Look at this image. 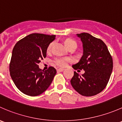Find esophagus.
Instances as JSON below:
<instances>
[{
	"instance_id": "esophagus-1",
	"label": "esophagus",
	"mask_w": 122,
	"mask_h": 122,
	"mask_svg": "<svg viewBox=\"0 0 122 122\" xmlns=\"http://www.w3.org/2000/svg\"><path fill=\"white\" fill-rule=\"evenodd\" d=\"M64 70V68H59V69L57 70V72H62Z\"/></svg>"
}]
</instances>
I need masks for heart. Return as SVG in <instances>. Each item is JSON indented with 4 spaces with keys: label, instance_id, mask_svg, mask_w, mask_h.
Segmentation results:
<instances>
[{
    "label": "heart",
    "instance_id": "obj_1",
    "mask_svg": "<svg viewBox=\"0 0 122 122\" xmlns=\"http://www.w3.org/2000/svg\"><path fill=\"white\" fill-rule=\"evenodd\" d=\"M63 43L64 44V45L68 48V49H71V48H77V43L74 39H73L72 38H70V37H67V38L64 39L63 41ZM53 45L54 43L52 42L49 45V46L47 48V52H50L51 51L52 48L53 46ZM71 60L69 58H57L54 61V63L55 65H56L57 66L60 67H65L66 66H67V64L68 62H71Z\"/></svg>",
    "mask_w": 122,
    "mask_h": 122
}]
</instances>
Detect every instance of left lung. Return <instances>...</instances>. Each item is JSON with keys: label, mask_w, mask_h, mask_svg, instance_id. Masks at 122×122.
Masks as SVG:
<instances>
[{"label": "left lung", "mask_w": 122, "mask_h": 122, "mask_svg": "<svg viewBox=\"0 0 122 122\" xmlns=\"http://www.w3.org/2000/svg\"><path fill=\"white\" fill-rule=\"evenodd\" d=\"M77 36L82 42L83 53L79 62L72 67L74 70H83L85 73L80 76L74 71L71 85L80 95L94 96L107 86L113 70V59L102 40L87 33Z\"/></svg>", "instance_id": "8db88e82"}]
</instances>
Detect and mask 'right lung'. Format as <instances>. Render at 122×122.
Listing matches in <instances>:
<instances>
[{"label":"right lung","mask_w":122,"mask_h":122,"mask_svg":"<svg viewBox=\"0 0 122 122\" xmlns=\"http://www.w3.org/2000/svg\"><path fill=\"white\" fill-rule=\"evenodd\" d=\"M55 35L33 33L15 44L9 64L10 75L21 92L31 97L41 95L49 87L56 71L53 67L42 70L39 64L46 56L47 48Z\"/></svg>","instance_id":"1"}]
</instances>
